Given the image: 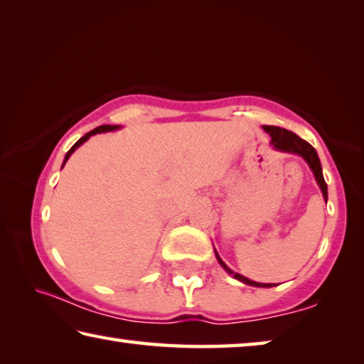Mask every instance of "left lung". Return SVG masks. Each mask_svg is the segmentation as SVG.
<instances>
[{
    "instance_id": "left-lung-1",
    "label": "left lung",
    "mask_w": 364,
    "mask_h": 364,
    "mask_svg": "<svg viewBox=\"0 0 364 364\" xmlns=\"http://www.w3.org/2000/svg\"><path fill=\"white\" fill-rule=\"evenodd\" d=\"M263 130L271 136V146H273L276 151L297 154V156H300L305 160V162L308 164V167H310V170L313 171V175H315V180L318 183L319 189H321L324 200L328 202V184H326V181H324L321 162H319V157L315 151V147H313L310 143H306L305 139L297 136L295 133L286 130V128L263 125ZM215 257H217V260L221 264V268H223L228 274H231L234 279L241 281V282H244V284L254 286V287H273L274 286V284H264V282H255L249 278H245V276H242V274L234 273V271L231 268H228V264L221 260L217 250H215Z\"/></svg>"
}]
</instances>
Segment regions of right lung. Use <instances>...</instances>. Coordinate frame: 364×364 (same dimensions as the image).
<instances>
[{"instance_id": "add662e5", "label": "right lung", "mask_w": 364, "mask_h": 364, "mask_svg": "<svg viewBox=\"0 0 364 364\" xmlns=\"http://www.w3.org/2000/svg\"><path fill=\"white\" fill-rule=\"evenodd\" d=\"M120 125H101V127H97V128H95V130H91L90 133H86L85 134V136H82V138H80L78 141H77V143L75 144H73L72 147H70V149H69V152H67L65 154V157H64V164H63V167H64V165H65V162H67V160H69V157L72 156V154L73 152H75V149H78V147L80 146H82L83 143H85V141H88L91 136H93V134H96V133H107V132H115V130H120Z\"/></svg>"}]
</instances>
